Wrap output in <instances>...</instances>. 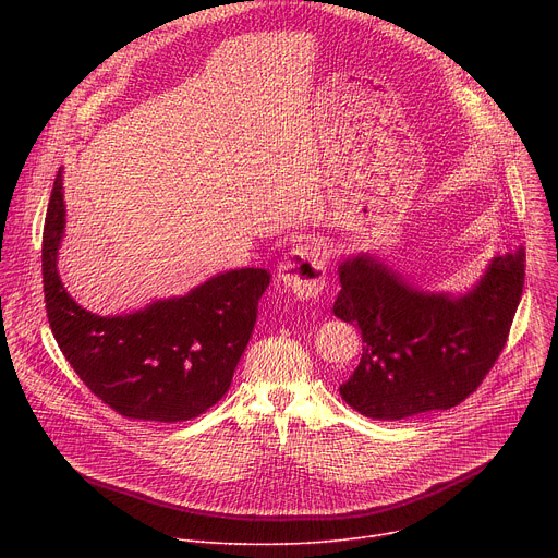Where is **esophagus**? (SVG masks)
<instances>
[{
    "label": "esophagus",
    "instance_id": "1",
    "mask_svg": "<svg viewBox=\"0 0 558 558\" xmlns=\"http://www.w3.org/2000/svg\"><path fill=\"white\" fill-rule=\"evenodd\" d=\"M329 256L320 245L293 247L278 269V280L300 298H315L325 289Z\"/></svg>",
    "mask_w": 558,
    "mask_h": 558
}]
</instances>
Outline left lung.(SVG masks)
<instances>
[{
	"label": "left lung",
	"instance_id": "obj_1",
	"mask_svg": "<svg viewBox=\"0 0 558 558\" xmlns=\"http://www.w3.org/2000/svg\"><path fill=\"white\" fill-rule=\"evenodd\" d=\"M333 313L362 331V360L340 386L364 417L404 420L461 404L506 347L523 280V250L493 258L463 295L428 293L368 254L340 267Z\"/></svg>",
	"mask_w": 558,
	"mask_h": 558
}]
</instances>
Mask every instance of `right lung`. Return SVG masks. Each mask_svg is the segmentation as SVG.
<instances>
[{
    "instance_id": "right-lung-1",
    "label": "right lung",
    "mask_w": 558,
    "mask_h": 558,
    "mask_svg": "<svg viewBox=\"0 0 558 558\" xmlns=\"http://www.w3.org/2000/svg\"><path fill=\"white\" fill-rule=\"evenodd\" d=\"M65 227L63 179H54L41 245L46 313L52 336L82 381L130 420L185 422L227 392L252 338L265 269H231L187 295L123 315L78 306L61 284L57 254Z\"/></svg>"
}]
</instances>
